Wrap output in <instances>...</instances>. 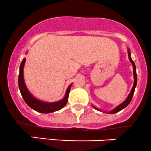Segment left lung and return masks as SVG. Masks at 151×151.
<instances>
[{
  "mask_svg": "<svg viewBox=\"0 0 151 151\" xmlns=\"http://www.w3.org/2000/svg\"><path fill=\"white\" fill-rule=\"evenodd\" d=\"M128 56H129V61L131 62V63L132 64V66H133V74H134V85H133V87L132 88L131 91H130L129 94V96L127 97V98L126 99V100L124 101V102H123L121 105H119V106H117L116 108H115L114 109H113L111 110V111L108 112V113H109V114H113V113H118V112L121 111V110L124 109V108H125L127 106V105H129V104L130 103V102H131L132 99V97H133V94L134 93V90H135V87L137 86V73H136V66H135V64L134 63V61L132 60V57H131V53H130V50L128 49ZM93 106V105H92ZM94 108H95L96 110H99V111H101V110L98 109V108H97L96 107L93 106Z\"/></svg>",
  "mask_w": 151,
  "mask_h": 151,
  "instance_id": "1",
  "label": "left lung"
}]
</instances>
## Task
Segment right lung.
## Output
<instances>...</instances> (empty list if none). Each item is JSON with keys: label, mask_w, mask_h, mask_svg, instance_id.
I'll return each mask as SVG.
<instances>
[{"label": "right lung", "mask_w": 151, "mask_h": 151, "mask_svg": "<svg viewBox=\"0 0 151 151\" xmlns=\"http://www.w3.org/2000/svg\"><path fill=\"white\" fill-rule=\"evenodd\" d=\"M25 58H24L22 61L21 65H20L18 83L20 93H21L23 99H24V102L27 103V105H28L29 108H31L32 109L35 110V111L42 113H52V112L57 111V110L64 108L65 105L68 102V96H69V92L70 90L71 86H72V83L67 88L64 98L62 99L61 100L57 101V102H46L39 100V99H36L30 94V92L28 91L27 86H26L25 83H24L23 69H24V63H25Z\"/></svg>", "instance_id": "add662e5"}]
</instances>
